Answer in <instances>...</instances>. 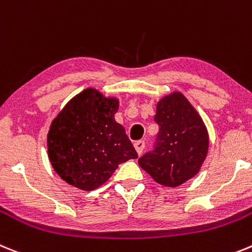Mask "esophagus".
Masks as SVG:
<instances>
[{"instance_id":"1","label":"esophagus","mask_w":252,"mask_h":252,"mask_svg":"<svg viewBox=\"0 0 252 252\" xmlns=\"http://www.w3.org/2000/svg\"><path fill=\"white\" fill-rule=\"evenodd\" d=\"M144 147H146V143H144V140H138V142L134 143V148L139 156L143 153V151H144Z\"/></svg>"}]
</instances>
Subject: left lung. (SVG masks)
I'll return each instance as SVG.
<instances>
[{"instance_id": "obj_1", "label": "left lung", "mask_w": 252, "mask_h": 252, "mask_svg": "<svg viewBox=\"0 0 252 252\" xmlns=\"http://www.w3.org/2000/svg\"><path fill=\"white\" fill-rule=\"evenodd\" d=\"M154 122L159 126L154 149L138 163L159 185L181 186L198 173L206 159L207 129L192 104L178 92L158 101Z\"/></svg>"}]
</instances>
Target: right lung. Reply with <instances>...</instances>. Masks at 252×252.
Returning a JSON list of instances; mask_svg holds the SVG:
<instances>
[{
  "mask_svg": "<svg viewBox=\"0 0 252 252\" xmlns=\"http://www.w3.org/2000/svg\"><path fill=\"white\" fill-rule=\"evenodd\" d=\"M119 101L88 88L71 99L50 126L47 153L66 183L93 191L109 180L121 163L138 158L114 114Z\"/></svg>",
  "mask_w": 252,
  "mask_h": 252,
  "instance_id": "1",
  "label": "right lung"
}]
</instances>
